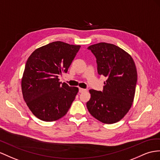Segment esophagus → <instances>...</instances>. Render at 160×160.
<instances>
[{
    "mask_svg": "<svg viewBox=\"0 0 160 160\" xmlns=\"http://www.w3.org/2000/svg\"><path fill=\"white\" fill-rule=\"evenodd\" d=\"M87 90L85 89V88H79V92H83L84 91H87Z\"/></svg>",
    "mask_w": 160,
    "mask_h": 160,
    "instance_id": "34e87169",
    "label": "esophagus"
}]
</instances>
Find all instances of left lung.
Wrapping results in <instances>:
<instances>
[{"label": "left lung", "mask_w": 160, "mask_h": 160, "mask_svg": "<svg viewBox=\"0 0 160 160\" xmlns=\"http://www.w3.org/2000/svg\"><path fill=\"white\" fill-rule=\"evenodd\" d=\"M88 49L96 57L98 73L107 80L103 91L90 90L87 109L97 120L113 124L121 120L132 105L137 82L136 65L130 55L115 44L100 42Z\"/></svg>", "instance_id": "obj_1"}]
</instances>
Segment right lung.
<instances>
[{
  "label": "right lung",
  "mask_w": 160,
  "mask_h": 160,
  "mask_svg": "<svg viewBox=\"0 0 160 160\" xmlns=\"http://www.w3.org/2000/svg\"><path fill=\"white\" fill-rule=\"evenodd\" d=\"M80 48L56 41L36 48L28 57L22 91L28 107L38 119L57 120L70 108L78 88L61 84L58 77L67 73Z\"/></svg>",
  "instance_id": "1"
}]
</instances>
